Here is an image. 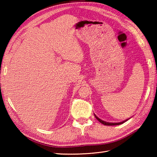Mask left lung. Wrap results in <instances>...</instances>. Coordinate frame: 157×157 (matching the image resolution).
<instances>
[{
    "instance_id": "left-lung-1",
    "label": "left lung",
    "mask_w": 157,
    "mask_h": 157,
    "mask_svg": "<svg viewBox=\"0 0 157 157\" xmlns=\"http://www.w3.org/2000/svg\"><path fill=\"white\" fill-rule=\"evenodd\" d=\"M94 116H95V117L96 118V119H97L98 121H100L101 123H102V124H104L105 125H120V124H122V123H125V121H127L128 120V119H126V120H125V121H123L122 122H119V123H109V122H106L105 121H102V119H99L98 117L96 116L95 114H94Z\"/></svg>"
}]
</instances>
